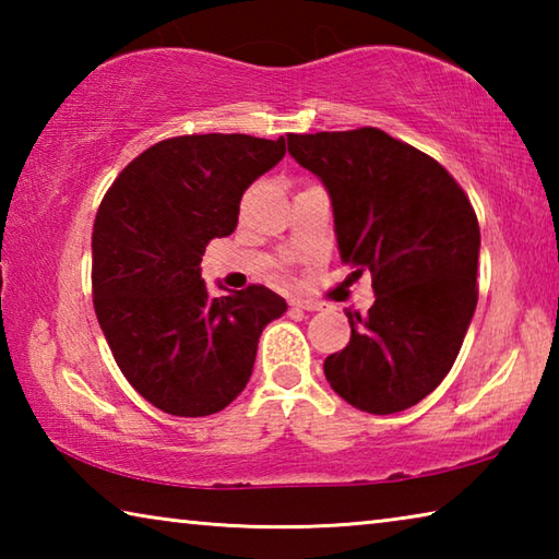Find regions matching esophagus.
I'll list each match as a JSON object with an SVG mask.
<instances>
[{
  "mask_svg": "<svg viewBox=\"0 0 559 559\" xmlns=\"http://www.w3.org/2000/svg\"><path fill=\"white\" fill-rule=\"evenodd\" d=\"M290 306H293V308H300V310H310V313H313V310H320V308H323V302L310 300V298H293V300H290Z\"/></svg>",
  "mask_w": 559,
  "mask_h": 559,
  "instance_id": "34e87169",
  "label": "esophagus"
}]
</instances>
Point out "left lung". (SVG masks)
<instances>
[{"mask_svg": "<svg viewBox=\"0 0 559 559\" xmlns=\"http://www.w3.org/2000/svg\"><path fill=\"white\" fill-rule=\"evenodd\" d=\"M288 153L325 185L340 259L370 271L377 296L345 313L328 382L355 409H409L449 374L476 310V212L437 159L384 130L288 135Z\"/></svg>", "mask_w": 559, "mask_h": 559, "instance_id": "left-lung-1", "label": "left lung"}]
</instances>
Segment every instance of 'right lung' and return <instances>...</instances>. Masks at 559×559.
<instances>
[{
	"instance_id": "obj_1",
	"label": "right lung",
	"mask_w": 559,
	"mask_h": 559,
	"mask_svg": "<svg viewBox=\"0 0 559 559\" xmlns=\"http://www.w3.org/2000/svg\"><path fill=\"white\" fill-rule=\"evenodd\" d=\"M283 155V138H169L103 197L93 306L120 372L157 409L210 416L229 406L253 372L263 328L286 313L266 286L210 296L200 269L206 243L236 229L241 194Z\"/></svg>"
}]
</instances>
